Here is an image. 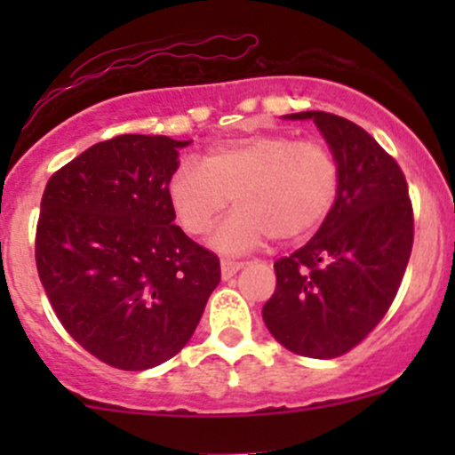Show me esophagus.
<instances>
[{
  "mask_svg": "<svg viewBox=\"0 0 455 455\" xmlns=\"http://www.w3.org/2000/svg\"><path fill=\"white\" fill-rule=\"evenodd\" d=\"M220 267H222V280H231L239 269L245 267V263H239V260H231V259H222Z\"/></svg>",
  "mask_w": 455,
  "mask_h": 455,
  "instance_id": "34e87169",
  "label": "esophagus"
}]
</instances>
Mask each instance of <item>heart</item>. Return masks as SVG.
<instances>
[{
    "mask_svg": "<svg viewBox=\"0 0 455 455\" xmlns=\"http://www.w3.org/2000/svg\"><path fill=\"white\" fill-rule=\"evenodd\" d=\"M340 169L323 140L284 132L248 134L212 145L203 162L184 160L166 181V196L188 235H203L233 203L210 243L243 254L265 239L293 242L327 218Z\"/></svg>",
    "mask_w": 455,
    "mask_h": 455,
    "instance_id": "1",
    "label": "heart"
}]
</instances>
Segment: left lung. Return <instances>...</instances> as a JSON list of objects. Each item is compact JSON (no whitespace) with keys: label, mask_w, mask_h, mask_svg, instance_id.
I'll use <instances>...</instances> for the list:
<instances>
[{"label":"left lung","mask_w":455,"mask_h":455,"mask_svg":"<svg viewBox=\"0 0 455 455\" xmlns=\"http://www.w3.org/2000/svg\"><path fill=\"white\" fill-rule=\"evenodd\" d=\"M289 117L315 119L340 184L315 237L274 263L263 321L291 353L331 359L357 347L395 299L412 250V205L398 162L357 124L323 111Z\"/></svg>","instance_id":"1"}]
</instances>
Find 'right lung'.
<instances>
[{"label":"right lung","mask_w":455,"mask_h":455,"mask_svg":"<svg viewBox=\"0 0 455 455\" xmlns=\"http://www.w3.org/2000/svg\"><path fill=\"white\" fill-rule=\"evenodd\" d=\"M190 140L119 134L51 175L36 267L57 318L85 351L148 370L192 338L220 260L173 222L166 181Z\"/></svg>","instance_id":"right-lung-1"}]
</instances>
